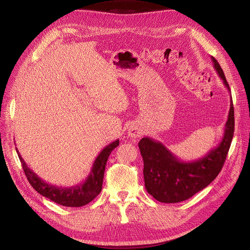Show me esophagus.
I'll return each instance as SVG.
<instances>
[{
	"instance_id": "esophagus-1",
	"label": "esophagus",
	"mask_w": 250,
	"mask_h": 250,
	"mask_svg": "<svg viewBox=\"0 0 250 250\" xmlns=\"http://www.w3.org/2000/svg\"><path fill=\"white\" fill-rule=\"evenodd\" d=\"M142 133V129L138 125H130L128 128V135L131 138H140Z\"/></svg>"
}]
</instances>
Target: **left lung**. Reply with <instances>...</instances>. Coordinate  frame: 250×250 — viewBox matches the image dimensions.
Masks as SVG:
<instances>
[{"label": "left lung", "mask_w": 250, "mask_h": 250, "mask_svg": "<svg viewBox=\"0 0 250 250\" xmlns=\"http://www.w3.org/2000/svg\"><path fill=\"white\" fill-rule=\"evenodd\" d=\"M214 67L223 84L230 93L220 64L211 56ZM234 131V112L230 97V107L224 134L218 146L199 160L186 162L173 154L163 143L149 137L143 138L139 148L144 161V180L147 192L157 201L177 203L191 198L203 190L221 171L229 153Z\"/></svg>", "instance_id": "1"}]
</instances>
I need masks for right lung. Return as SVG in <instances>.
<instances>
[{
  "mask_svg": "<svg viewBox=\"0 0 250 250\" xmlns=\"http://www.w3.org/2000/svg\"><path fill=\"white\" fill-rule=\"evenodd\" d=\"M118 146L119 140H116L106 147H104L96 157L93 167L85 180L79 185L72 187H58L46 183L28 167L25 161L21 158L18 148H16V150L21 163L22 169H24L25 175L35 191L42 195L43 197H47L50 200L60 204V206L79 208L85 206L100 194L102 190L105 166H106V162L111 151Z\"/></svg>",
  "mask_w": 250,
  "mask_h": 250,
  "instance_id": "add662e5",
  "label": "right lung"
}]
</instances>
